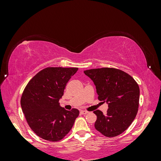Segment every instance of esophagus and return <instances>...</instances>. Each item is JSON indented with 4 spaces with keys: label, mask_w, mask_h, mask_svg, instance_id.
I'll list each match as a JSON object with an SVG mask.
<instances>
[{
    "label": "esophagus",
    "mask_w": 161,
    "mask_h": 161,
    "mask_svg": "<svg viewBox=\"0 0 161 161\" xmlns=\"http://www.w3.org/2000/svg\"><path fill=\"white\" fill-rule=\"evenodd\" d=\"M88 113H89V112L87 111H85V110H81L80 111V114H82V115H85V114H88Z\"/></svg>",
    "instance_id": "1"
}]
</instances>
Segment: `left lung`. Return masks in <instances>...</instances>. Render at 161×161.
Wrapping results in <instances>:
<instances>
[{"label": "left lung", "instance_id": "obj_1", "mask_svg": "<svg viewBox=\"0 0 161 161\" xmlns=\"http://www.w3.org/2000/svg\"><path fill=\"white\" fill-rule=\"evenodd\" d=\"M93 81L99 101L108 104L107 114L94 111L95 129L107 137L123 133L132 123L138 113L140 89L136 80L122 70L101 68L84 71Z\"/></svg>", "mask_w": 161, "mask_h": 161}]
</instances>
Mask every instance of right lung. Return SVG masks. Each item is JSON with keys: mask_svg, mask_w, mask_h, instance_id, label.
Returning a JSON list of instances; mask_svg holds the SVG:
<instances>
[{"mask_svg": "<svg viewBox=\"0 0 161 161\" xmlns=\"http://www.w3.org/2000/svg\"><path fill=\"white\" fill-rule=\"evenodd\" d=\"M78 68L48 67L28 82L21 99L28 125L39 137L51 142L61 140L74 125L79 111L66 110L59 100Z\"/></svg>", "mask_w": 161, "mask_h": 161, "instance_id": "1", "label": "right lung"}]
</instances>
